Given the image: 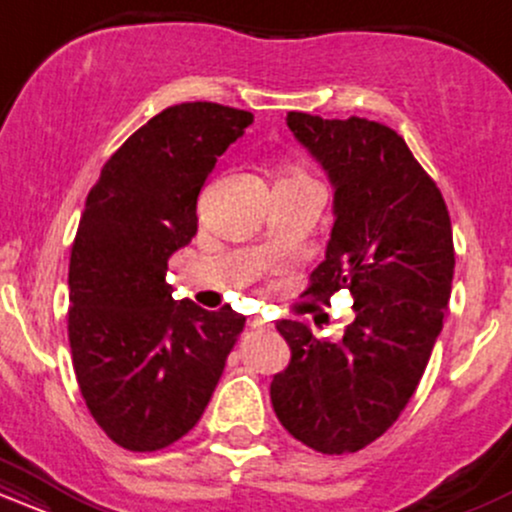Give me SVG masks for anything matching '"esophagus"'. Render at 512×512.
<instances>
[{
  "label": "esophagus",
  "instance_id": "34e87169",
  "mask_svg": "<svg viewBox=\"0 0 512 512\" xmlns=\"http://www.w3.org/2000/svg\"><path fill=\"white\" fill-rule=\"evenodd\" d=\"M248 322H250L252 330H269V327H272V325H269V322H264L262 317H250Z\"/></svg>",
  "mask_w": 512,
  "mask_h": 512
}]
</instances>
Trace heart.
I'll return each mask as SVG.
<instances>
[{
  "mask_svg": "<svg viewBox=\"0 0 512 512\" xmlns=\"http://www.w3.org/2000/svg\"><path fill=\"white\" fill-rule=\"evenodd\" d=\"M310 175L305 173V170H301V168H291L289 173H286V178L284 180H308Z\"/></svg>",
  "mask_w": 512,
  "mask_h": 512,
  "instance_id": "heart-1",
  "label": "heart"
}]
</instances>
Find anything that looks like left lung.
I'll return each mask as SVG.
<instances>
[{
	"label": "left lung",
	"instance_id": "left-lung-1",
	"mask_svg": "<svg viewBox=\"0 0 512 512\" xmlns=\"http://www.w3.org/2000/svg\"><path fill=\"white\" fill-rule=\"evenodd\" d=\"M330 175L334 226L303 296H354L342 342L279 320L291 361L269 395L281 426L322 455L358 452L399 419L443 330L455 274L450 214L402 137L366 117L286 115Z\"/></svg>",
	"mask_w": 512,
	"mask_h": 512
}]
</instances>
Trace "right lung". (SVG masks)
Segmentation results:
<instances>
[{
  "label": "right lung",
  "instance_id": "1",
  "mask_svg": "<svg viewBox=\"0 0 512 512\" xmlns=\"http://www.w3.org/2000/svg\"><path fill=\"white\" fill-rule=\"evenodd\" d=\"M248 110L180 103L151 117L86 197L69 257V346L88 411L132 452L173 445L202 419L245 317L173 301L168 260L197 233V197Z\"/></svg>",
  "mask_w": 512,
  "mask_h": 512
}]
</instances>
